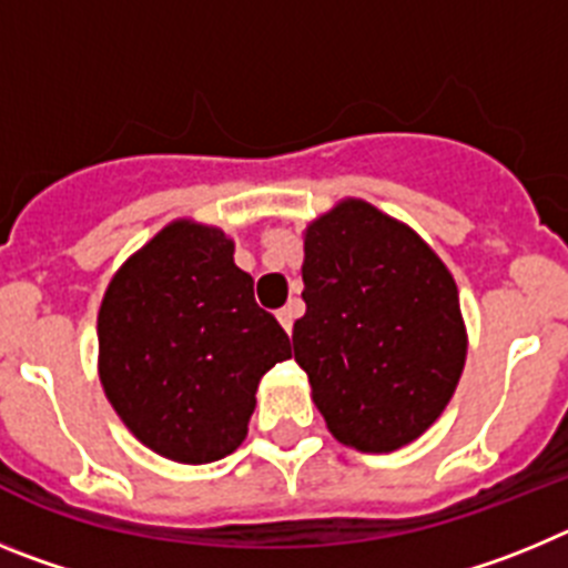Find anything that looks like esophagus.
<instances>
[{
  "label": "esophagus",
  "instance_id": "esophagus-1",
  "mask_svg": "<svg viewBox=\"0 0 568 568\" xmlns=\"http://www.w3.org/2000/svg\"><path fill=\"white\" fill-rule=\"evenodd\" d=\"M295 315H298V304H295V301H290L287 307H281V310H278L281 327L287 329V333H293V321H295Z\"/></svg>",
  "mask_w": 568,
  "mask_h": 568
}]
</instances>
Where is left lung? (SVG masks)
<instances>
[{
  "label": "left lung",
  "mask_w": 568,
  "mask_h": 568,
  "mask_svg": "<svg viewBox=\"0 0 568 568\" xmlns=\"http://www.w3.org/2000/svg\"><path fill=\"white\" fill-rule=\"evenodd\" d=\"M295 361L335 440L395 453L429 429L466 364L458 284L409 224L344 199L304 230Z\"/></svg>",
  "instance_id": "8db88e82"
}]
</instances>
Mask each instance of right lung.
<instances>
[{"label": "right lung", "instance_id": "right-lung-1", "mask_svg": "<svg viewBox=\"0 0 568 568\" xmlns=\"http://www.w3.org/2000/svg\"><path fill=\"white\" fill-rule=\"evenodd\" d=\"M233 253L224 230L175 219L115 270L99 307L104 395L135 438L175 464L235 453L258 381L293 355Z\"/></svg>", "mask_w": 568, "mask_h": 568}]
</instances>
